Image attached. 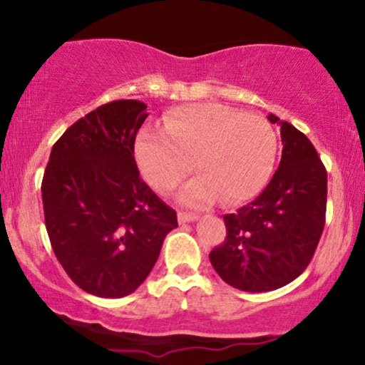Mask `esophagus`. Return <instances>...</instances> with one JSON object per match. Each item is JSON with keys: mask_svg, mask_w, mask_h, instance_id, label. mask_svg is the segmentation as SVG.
I'll use <instances>...</instances> for the list:
<instances>
[{"mask_svg": "<svg viewBox=\"0 0 365 365\" xmlns=\"http://www.w3.org/2000/svg\"><path fill=\"white\" fill-rule=\"evenodd\" d=\"M197 215H192V212H178V223L183 225V223H192V221L197 220Z\"/></svg>", "mask_w": 365, "mask_h": 365, "instance_id": "1", "label": "esophagus"}]
</instances>
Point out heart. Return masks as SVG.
I'll return each instance as SVG.
<instances>
[{"instance_id":"heart-1","label":"heart","mask_w":365,"mask_h":365,"mask_svg":"<svg viewBox=\"0 0 365 365\" xmlns=\"http://www.w3.org/2000/svg\"><path fill=\"white\" fill-rule=\"evenodd\" d=\"M163 132L142 130L133 144L137 168L154 190L168 194L194 170L180 204L206 207L257 195L269 182L278 135L264 116L216 103L187 104L163 118Z\"/></svg>"}]
</instances>
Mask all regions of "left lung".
Instances as JSON below:
<instances>
[{"label": "left lung", "instance_id": "left-lung-1", "mask_svg": "<svg viewBox=\"0 0 365 365\" xmlns=\"http://www.w3.org/2000/svg\"><path fill=\"white\" fill-rule=\"evenodd\" d=\"M282 161L250 204L225 215L226 238L209 254L221 279L244 292H271L304 273L326 221L328 173L312 142L278 116Z\"/></svg>", "mask_w": 365, "mask_h": 365}]
</instances>
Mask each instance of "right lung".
I'll use <instances>...</instances> for the list:
<instances>
[{
    "label": "right lung",
    "instance_id": "right-lung-1",
    "mask_svg": "<svg viewBox=\"0 0 365 365\" xmlns=\"http://www.w3.org/2000/svg\"><path fill=\"white\" fill-rule=\"evenodd\" d=\"M145 110L121 99L75 121L53 145L41 185L54 255L77 287L104 299L135 292L178 226L133 158Z\"/></svg>",
    "mask_w": 365,
    "mask_h": 365
}]
</instances>
